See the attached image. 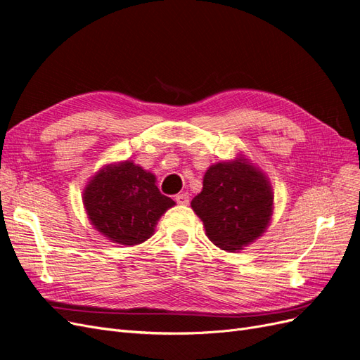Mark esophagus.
<instances>
[{
	"mask_svg": "<svg viewBox=\"0 0 360 360\" xmlns=\"http://www.w3.org/2000/svg\"><path fill=\"white\" fill-rule=\"evenodd\" d=\"M177 201V204H181V205H186L189 204V193L184 192V193H179L176 195V198H174Z\"/></svg>",
	"mask_w": 360,
	"mask_h": 360,
	"instance_id": "34e87169",
	"label": "esophagus"
}]
</instances>
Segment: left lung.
<instances>
[{
	"label": "left lung",
	"instance_id": "obj_1",
	"mask_svg": "<svg viewBox=\"0 0 360 360\" xmlns=\"http://www.w3.org/2000/svg\"><path fill=\"white\" fill-rule=\"evenodd\" d=\"M205 234L224 250H240L266 231L274 192L266 176L238 158L219 162L204 174L202 191L191 202Z\"/></svg>",
	"mask_w": 360,
	"mask_h": 360
}]
</instances>
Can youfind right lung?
<instances>
[{
    "instance_id": "1",
    "label": "right lung",
    "mask_w": 360,
    "mask_h": 360,
    "mask_svg": "<svg viewBox=\"0 0 360 360\" xmlns=\"http://www.w3.org/2000/svg\"><path fill=\"white\" fill-rule=\"evenodd\" d=\"M82 200L96 230L126 246L150 238L159 217L176 204L160 193L153 174L129 160L102 168L86 184Z\"/></svg>"
}]
</instances>
